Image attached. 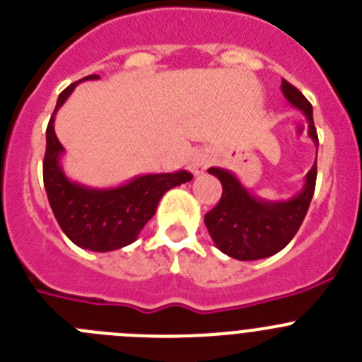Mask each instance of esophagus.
I'll return each instance as SVG.
<instances>
[{
    "instance_id": "1",
    "label": "esophagus",
    "mask_w": 362,
    "mask_h": 362,
    "mask_svg": "<svg viewBox=\"0 0 362 362\" xmlns=\"http://www.w3.org/2000/svg\"><path fill=\"white\" fill-rule=\"evenodd\" d=\"M209 164H211V155H209V153L204 151V149H198V151H194L193 155L189 157L187 169L193 175H202L205 171V169L209 168Z\"/></svg>"
}]
</instances>
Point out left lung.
Masks as SVG:
<instances>
[{
  "label": "left lung",
  "mask_w": 362,
  "mask_h": 362,
  "mask_svg": "<svg viewBox=\"0 0 362 362\" xmlns=\"http://www.w3.org/2000/svg\"><path fill=\"white\" fill-rule=\"evenodd\" d=\"M281 92L294 108L305 113L308 136L317 148L312 104L285 79L281 81ZM209 173L220 180L221 198L205 214V227L221 252L240 262H252L274 256L296 236L314 197L317 162L305 177L301 191L288 200H263L254 197L229 169L209 168Z\"/></svg>",
  "instance_id": "obj_1"
}]
</instances>
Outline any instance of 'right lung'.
I'll return each instance as SVG.
<instances>
[{"label":"right lung","mask_w":362,"mask_h":362,"mask_svg":"<svg viewBox=\"0 0 362 362\" xmlns=\"http://www.w3.org/2000/svg\"><path fill=\"white\" fill-rule=\"evenodd\" d=\"M88 79H99V76L84 77L59 93L47 128L43 180L50 207L63 233L81 249L110 252L135 242L157 211L160 198L169 189L191 180L193 175L185 169L175 173L141 175L117 187L103 189L70 180L61 165L64 148L55 135L54 117L74 88Z\"/></svg>","instance_id":"right-lung-1"}]
</instances>
